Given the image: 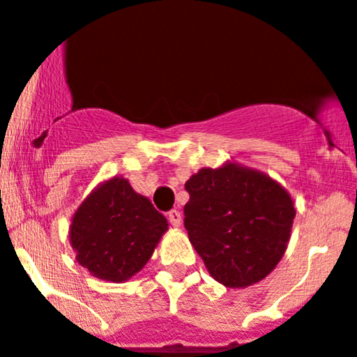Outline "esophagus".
Instances as JSON below:
<instances>
[{
	"mask_svg": "<svg viewBox=\"0 0 357 357\" xmlns=\"http://www.w3.org/2000/svg\"><path fill=\"white\" fill-rule=\"evenodd\" d=\"M167 218H169V222H171L172 227H179V225H181V222H183L181 213L176 211V209H172V211H169Z\"/></svg>",
	"mask_w": 357,
	"mask_h": 357,
	"instance_id": "obj_1",
	"label": "esophagus"
}]
</instances>
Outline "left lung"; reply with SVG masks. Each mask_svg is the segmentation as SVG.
Here are the masks:
<instances>
[{
	"label": "left lung",
	"mask_w": 357,
	"mask_h": 357,
	"mask_svg": "<svg viewBox=\"0 0 357 357\" xmlns=\"http://www.w3.org/2000/svg\"><path fill=\"white\" fill-rule=\"evenodd\" d=\"M185 229L209 275L225 287L257 284L284 257L296 209L264 172L224 163L185 183Z\"/></svg>",
	"instance_id": "obj_1"
}]
</instances>
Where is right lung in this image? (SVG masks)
I'll list each match as a JSON object with an SVG mask.
<instances>
[{
    "label": "right lung",
    "mask_w": 357,
    "mask_h": 357,
    "mask_svg": "<svg viewBox=\"0 0 357 357\" xmlns=\"http://www.w3.org/2000/svg\"><path fill=\"white\" fill-rule=\"evenodd\" d=\"M167 218L125 178L96 186L70 225L75 259L93 276L121 284L141 271L167 231Z\"/></svg>",
    "instance_id": "1"
}]
</instances>
